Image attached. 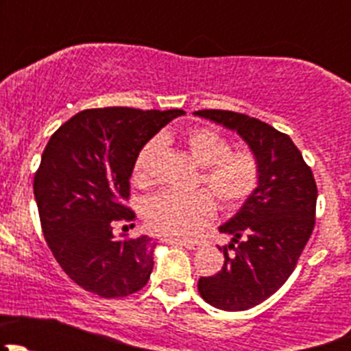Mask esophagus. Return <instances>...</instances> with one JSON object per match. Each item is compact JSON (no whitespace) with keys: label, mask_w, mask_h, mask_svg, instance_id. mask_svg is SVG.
Wrapping results in <instances>:
<instances>
[{"label":"esophagus","mask_w":351,"mask_h":351,"mask_svg":"<svg viewBox=\"0 0 351 351\" xmlns=\"http://www.w3.org/2000/svg\"><path fill=\"white\" fill-rule=\"evenodd\" d=\"M168 243H176L182 244V246L189 247V250H198L202 246V243H193V241H183V239H168Z\"/></svg>","instance_id":"obj_1"}]
</instances>
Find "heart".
<instances>
[{
    "instance_id": "obj_1",
    "label": "heart",
    "mask_w": 351,
    "mask_h": 351,
    "mask_svg": "<svg viewBox=\"0 0 351 351\" xmlns=\"http://www.w3.org/2000/svg\"><path fill=\"white\" fill-rule=\"evenodd\" d=\"M183 144L193 161L202 166L200 183L208 192H161L144 205V219L151 231L166 238L190 239L214 219L215 202L224 210H238L261 180V165L253 149H231V141L214 127H195L185 132ZM159 139H151L134 159L132 180L147 186L153 182V162Z\"/></svg>"
}]
</instances>
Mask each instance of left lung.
Listing matches in <instances>:
<instances>
[{"label":"left lung","mask_w":351,"mask_h":351,"mask_svg":"<svg viewBox=\"0 0 351 351\" xmlns=\"http://www.w3.org/2000/svg\"><path fill=\"white\" fill-rule=\"evenodd\" d=\"M195 115L236 130L254 151L261 180L238 214L219 228L231 234L221 271L200 277L202 299L222 311H246L274 295L292 275L316 222L317 186L289 136L268 123L229 110Z\"/></svg>","instance_id":"obj_1"}]
</instances>
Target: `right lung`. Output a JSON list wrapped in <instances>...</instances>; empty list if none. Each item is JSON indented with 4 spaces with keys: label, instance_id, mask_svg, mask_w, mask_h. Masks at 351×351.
<instances>
[{
    "label": "right lung",
    "instance_id": "1",
    "mask_svg": "<svg viewBox=\"0 0 351 351\" xmlns=\"http://www.w3.org/2000/svg\"><path fill=\"white\" fill-rule=\"evenodd\" d=\"M183 113L90 108L71 117L49 139L34 176L42 232L67 277L88 292L117 299L149 280L156 243L147 236L117 239L113 228L136 219L125 200L137 153Z\"/></svg>",
    "mask_w": 351,
    "mask_h": 351
}]
</instances>
